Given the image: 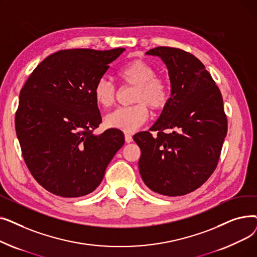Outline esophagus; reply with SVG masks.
Instances as JSON below:
<instances>
[{
    "label": "esophagus",
    "mask_w": 257,
    "mask_h": 257,
    "mask_svg": "<svg viewBox=\"0 0 257 257\" xmlns=\"http://www.w3.org/2000/svg\"><path fill=\"white\" fill-rule=\"evenodd\" d=\"M133 140H132V137L130 136V134H128V133H126L125 134V142L127 143V144H129V143H131Z\"/></svg>",
    "instance_id": "obj_1"
}]
</instances>
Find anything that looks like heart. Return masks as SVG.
<instances>
[{
	"mask_svg": "<svg viewBox=\"0 0 257 257\" xmlns=\"http://www.w3.org/2000/svg\"><path fill=\"white\" fill-rule=\"evenodd\" d=\"M119 78L136 88L129 107H121L108 114L105 123L108 127L125 132L140 128L149 117V108L154 112L165 109L170 100V87L167 80L156 77L154 67L148 62L136 59L126 63L118 72ZM93 98L101 107H110L116 98V88L106 78L97 81L93 87Z\"/></svg>",
	"mask_w": 257,
	"mask_h": 257,
	"instance_id": "obj_1",
	"label": "heart"
}]
</instances>
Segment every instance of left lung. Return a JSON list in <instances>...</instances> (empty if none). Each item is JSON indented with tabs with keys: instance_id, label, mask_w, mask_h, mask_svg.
Wrapping results in <instances>:
<instances>
[{
	"instance_id": "left-lung-1",
	"label": "left lung",
	"mask_w": 257,
	"mask_h": 257,
	"mask_svg": "<svg viewBox=\"0 0 257 257\" xmlns=\"http://www.w3.org/2000/svg\"><path fill=\"white\" fill-rule=\"evenodd\" d=\"M146 54L166 63L171 97L150 129L157 136L145 131L133 137L141 148L140 173L151 191L183 196L200 187L217 168L227 134L223 98L204 64L191 53L157 47Z\"/></svg>"
}]
</instances>
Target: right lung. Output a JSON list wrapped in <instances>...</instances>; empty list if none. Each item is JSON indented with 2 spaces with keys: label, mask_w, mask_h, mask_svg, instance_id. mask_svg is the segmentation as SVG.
<instances>
[{
  "label": "right lung",
  "mask_w": 257,
  "mask_h": 257,
  "mask_svg": "<svg viewBox=\"0 0 257 257\" xmlns=\"http://www.w3.org/2000/svg\"><path fill=\"white\" fill-rule=\"evenodd\" d=\"M124 51H58L40 62L23 86L17 136L27 167L50 193L76 198L93 192L124 145L118 129L93 134L102 121L94 84Z\"/></svg>",
  "instance_id": "obj_1"
}]
</instances>
